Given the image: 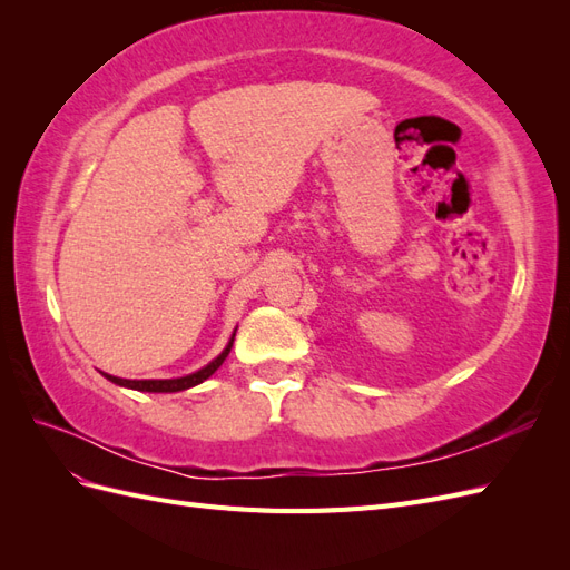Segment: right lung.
<instances>
[{
    "mask_svg": "<svg viewBox=\"0 0 570 570\" xmlns=\"http://www.w3.org/2000/svg\"><path fill=\"white\" fill-rule=\"evenodd\" d=\"M233 340H235V333L230 337V342L226 344V350H223L212 364H206L204 368L189 373V375H183V377H164V381H128V377H116V375H109L105 373L111 383L120 385V387H130V390H137V392H180V390H187V387H195L199 383H204L206 377L214 375L218 371V366L226 361V356L230 354V347H233Z\"/></svg>",
    "mask_w": 570,
    "mask_h": 570,
    "instance_id": "add662e5",
    "label": "right lung"
}]
</instances>
